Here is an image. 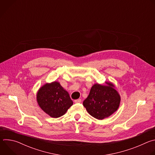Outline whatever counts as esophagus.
Returning a JSON list of instances; mask_svg holds the SVG:
<instances>
[{"label": "esophagus", "instance_id": "1", "mask_svg": "<svg viewBox=\"0 0 155 155\" xmlns=\"http://www.w3.org/2000/svg\"><path fill=\"white\" fill-rule=\"evenodd\" d=\"M74 102H75V103H81V100L80 99H76V100H75V101H74Z\"/></svg>", "mask_w": 155, "mask_h": 155}]
</instances>
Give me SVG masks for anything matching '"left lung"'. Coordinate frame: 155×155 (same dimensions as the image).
Returning a JSON list of instances; mask_svg holds the SVG:
<instances>
[{
  "instance_id": "8db88e82",
  "label": "left lung",
  "mask_w": 155,
  "mask_h": 155,
  "mask_svg": "<svg viewBox=\"0 0 155 155\" xmlns=\"http://www.w3.org/2000/svg\"><path fill=\"white\" fill-rule=\"evenodd\" d=\"M105 85L94 84L89 95L83 101L87 112L97 120H103L112 115L119 108L121 97L111 82Z\"/></svg>"
}]
</instances>
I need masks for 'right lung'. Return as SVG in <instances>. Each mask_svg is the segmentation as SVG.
Listing matches in <instances>:
<instances>
[{
	"label": "right lung",
	"mask_w": 155,
	"mask_h": 155,
	"mask_svg": "<svg viewBox=\"0 0 155 155\" xmlns=\"http://www.w3.org/2000/svg\"><path fill=\"white\" fill-rule=\"evenodd\" d=\"M38 105L43 112L52 118L64 115L73 105L68 92L58 81L46 83L37 93Z\"/></svg>",
	"instance_id": "add662e5"
}]
</instances>
